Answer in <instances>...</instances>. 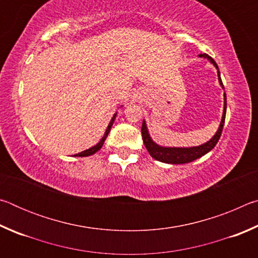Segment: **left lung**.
I'll list each match as a JSON object with an SVG mask.
<instances>
[{
  "mask_svg": "<svg viewBox=\"0 0 258 258\" xmlns=\"http://www.w3.org/2000/svg\"><path fill=\"white\" fill-rule=\"evenodd\" d=\"M199 58H204L207 59L209 62H211L214 67L217 69V77H218V82H220V85L222 86V89L224 90L223 83H222L221 80V74H220V69H218V66L216 64L215 61H214L213 58H211L208 54L204 53V54H199ZM224 107H223V113H222V119L220 126L216 131V133L214 134V137L209 140V141L203 143L200 146H196V147H164L160 146L158 143H156L149 134V130H148V126L146 120L143 119V124H142V128H141V133H142V139H143V143L147 148L148 152H149L150 156L152 158L161 161V163H166V164H186V163H191L196 159L200 158V157L205 156L208 154L214 147L216 146V143L218 142V140L221 138L222 134V130H223V125L225 121V113H226V95L224 93Z\"/></svg>",
  "mask_w": 258,
  "mask_h": 258,
  "instance_id": "1",
  "label": "left lung"
}]
</instances>
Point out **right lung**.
Wrapping results in <instances>:
<instances>
[{"instance_id": "1", "label": "right lung", "mask_w": 258, "mask_h": 258, "mask_svg": "<svg viewBox=\"0 0 258 258\" xmlns=\"http://www.w3.org/2000/svg\"><path fill=\"white\" fill-rule=\"evenodd\" d=\"M121 107H123V106H121ZM116 116H117V112L113 113V116H112L111 120L109 121V125L107 126L106 132H104L102 139L100 140V141L97 143V145L93 146V147H91V148H89V149H86V150H84V151L78 152V154L74 155V156H75V157H87V156H91V155L95 154V152H98L100 149H101L102 146H103V143H104V141H106V139H107V137H108L109 132H110V130H111V126H112V124H113V121H115V119H116Z\"/></svg>"}]
</instances>
